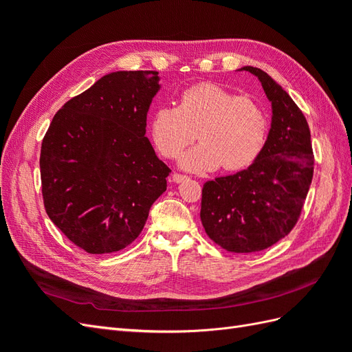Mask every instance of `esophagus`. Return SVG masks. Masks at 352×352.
Wrapping results in <instances>:
<instances>
[{"mask_svg": "<svg viewBox=\"0 0 352 352\" xmlns=\"http://www.w3.org/2000/svg\"><path fill=\"white\" fill-rule=\"evenodd\" d=\"M186 179H188V176H185V175H180V173H173L172 175V180L176 184H182L184 180H186Z\"/></svg>", "mask_w": 352, "mask_h": 352, "instance_id": "obj_1", "label": "esophagus"}]
</instances>
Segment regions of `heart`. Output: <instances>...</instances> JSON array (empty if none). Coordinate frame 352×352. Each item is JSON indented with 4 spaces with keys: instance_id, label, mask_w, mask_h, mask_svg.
<instances>
[{
    "instance_id": "b5f03b06",
    "label": "heart",
    "mask_w": 352,
    "mask_h": 352,
    "mask_svg": "<svg viewBox=\"0 0 352 352\" xmlns=\"http://www.w3.org/2000/svg\"><path fill=\"white\" fill-rule=\"evenodd\" d=\"M194 132L199 142L180 162L185 168L239 170L260 154L267 119L251 98L206 82L180 92L176 107H158L151 114V140L164 158L176 160L194 141Z\"/></svg>"
}]
</instances>
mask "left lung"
<instances>
[{
  "mask_svg": "<svg viewBox=\"0 0 352 352\" xmlns=\"http://www.w3.org/2000/svg\"><path fill=\"white\" fill-rule=\"evenodd\" d=\"M272 101V127L254 163L202 188L201 221L223 250L257 252L285 238L301 216L314 155L310 127L300 107L261 69L245 66Z\"/></svg>",
  "mask_w": 352,
  "mask_h": 352,
  "instance_id": "left-lung-1",
  "label": "left lung"
}]
</instances>
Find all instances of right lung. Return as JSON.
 I'll return each mask as SVG.
<instances>
[{"label":"right lung","instance_id":"right-lung-1","mask_svg":"<svg viewBox=\"0 0 352 352\" xmlns=\"http://www.w3.org/2000/svg\"><path fill=\"white\" fill-rule=\"evenodd\" d=\"M158 72H114L56 113L41 146L51 221L89 254H110L142 232L172 172L145 136Z\"/></svg>","mask_w":352,"mask_h":352}]
</instances>
